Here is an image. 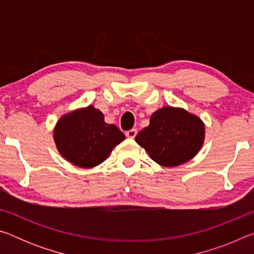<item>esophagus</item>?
I'll return each instance as SVG.
<instances>
[{
    "label": "esophagus",
    "instance_id": "obj_1",
    "mask_svg": "<svg viewBox=\"0 0 254 254\" xmlns=\"http://www.w3.org/2000/svg\"><path fill=\"white\" fill-rule=\"evenodd\" d=\"M136 133H137L136 128H132V130H128V131L126 132V135L127 137H130V139H134L135 135H136Z\"/></svg>",
    "mask_w": 254,
    "mask_h": 254
}]
</instances>
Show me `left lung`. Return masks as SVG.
Returning a JSON list of instances; mask_svg holds the SVG:
<instances>
[{
	"instance_id": "left-lung-1",
	"label": "left lung",
	"mask_w": 254,
	"mask_h": 254,
	"mask_svg": "<svg viewBox=\"0 0 254 254\" xmlns=\"http://www.w3.org/2000/svg\"><path fill=\"white\" fill-rule=\"evenodd\" d=\"M205 139V124L182 107L165 106L150 117L135 142L163 167H177L194 158Z\"/></svg>"
}]
</instances>
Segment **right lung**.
I'll return each mask as SVG.
<instances>
[{"label": "right lung", "mask_w": 254, "mask_h": 254, "mask_svg": "<svg viewBox=\"0 0 254 254\" xmlns=\"http://www.w3.org/2000/svg\"><path fill=\"white\" fill-rule=\"evenodd\" d=\"M124 139L119 127L107 124L102 112L93 105L63 115L54 128L59 153L80 168L100 165Z\"/></svg>", "instance_id": "obj_1"}]
</instances>
